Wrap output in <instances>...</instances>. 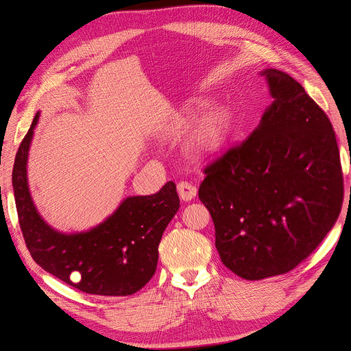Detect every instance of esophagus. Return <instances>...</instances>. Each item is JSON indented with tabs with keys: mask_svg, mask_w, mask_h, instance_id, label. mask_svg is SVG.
Here are the masks:
<instances>
[{
	"mask_svg": "<svg viewBox=\"0 0 351 351\" xmlns=\"http://www.w3.org/2000/svg\"><path fill=\"white\" fill-rule=\"evenodd\" d=\"M177 192L183 200H192L197 193V189L190 182H180L177 184Z\"/></svg>",
	"mask_w": 351,
	"mask_h": 351,
	"instance_id": "34e87169",
	"label": "esophagus"
}]
</instances>
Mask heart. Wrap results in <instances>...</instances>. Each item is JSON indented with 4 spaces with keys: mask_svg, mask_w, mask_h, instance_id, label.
Listing matches in <instances>:
<instances>
[{
    "mask_svg": "<svg viewBox=\"0 0 351 351\" xmlns=\"http://www.w3.org/2000/svg\"><path fill=\"white\" fill-rule=\"evenodd\" d=\"M231 125L227 110L214 108L202 117L190 139V151L196 155H206L218 151L224 145ZM184 127V121L180 123Z\"/></svg>",
    "mask_w": 351,
    "mask_h": 351,
    "instance_id": "1",
    "label": "heart"
}]
</instances>
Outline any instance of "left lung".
<instances>
[{
	"label": "left lung",
	"instance_id": "obj_1",
	"mask_svg": "<svg viewBox=\"0 0 351 351\" xmlns=\"http://www.w3.org/2000/svg\"><path fill=\"white\" fill-rule=\"evenodd\" d=\"M274 98L259 127L204 168L199 199L226 267L244 280L294 269L335 224L344 182L328 115L289 74L262 71Z\"/></svg>",
	"mask_w": 351,
	"mask_h": 351
}]
</instances>
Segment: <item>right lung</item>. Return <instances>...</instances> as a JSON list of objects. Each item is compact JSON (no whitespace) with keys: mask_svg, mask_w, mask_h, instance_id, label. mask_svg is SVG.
Returning <instances> with one entry per match:
<instances>
[{"mask_svg":"<svg viewBox=\"0 0 351 351\" xmlns=\"http://www.w3.org/2000/svg\"><path fill=\"white\" fill-rule=\"evenodd\" d=\"M38 115L19 146L13 167L19 224L32 258L83 293L134 294L156 271L159 241L180 208L176 184L168 182L151 196L127 197L107 221L90 231L61 234L39 217L27 187V152Z\"/></svg>","mask_w":351,"mask_h":351,"instance_id":"1","label":"right lung"}]
</instances>
